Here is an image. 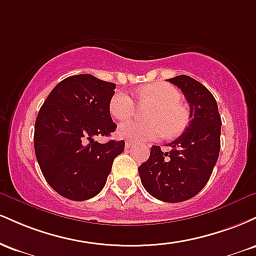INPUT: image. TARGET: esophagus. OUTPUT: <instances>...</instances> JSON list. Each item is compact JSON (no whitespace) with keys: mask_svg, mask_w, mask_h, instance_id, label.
Here are the masks:
<instances>
[{"mask_svg":"<svg viewBox=\"0 0 256 256\" xmlns=\"http://www.w3.org/2000/svg\"><path fill=\"white\" fill-rule=\"evenodd\" d=\"M125 146H126V148H131V146H134V143H132V142H130V140H128V142H126L125 143Z\"/></svg>","mask_w":256,"mask_h":256,"instance_id":"1","label":"esophagus"}]
</instances>
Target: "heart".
Instances as JSON below:
<instances>
[{
  "label": "heart",
  "instance_id": "obj_1",
  "mask_svg": "<svg viewBox=\"0 0 256 256\" xmlns=\"http://www.w3.org/2000/svg\"><path fill=\"white\" fill-rule=\"evenodd\" d=\"M140 104H152L146 112L149 120H131L119 126L120 137L134 142L158 140L166 134L176 137L185 130L189 113L180 104L182 94L165 82H155L140 88L137 92ZM110 112L118 120H126L136 113V102L128 94L118 91L112 96Z\"/></svg>",
  "mask_w": 256,
  "mask_h": 256
}]
</instances>
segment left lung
Masks as SVG:
<instances>
[{
	"instance_id": "1",
	"label": "left lung",
	"mask_w": 256,
	"mask_h": 256,
	"mask_svg": "<svg viewBox=\"0 0 256 256\" xmlns=\"http://www.w3.org/2000/svg\"><path fill=\"white\" fill-rule=\"evenodd\" d=\"M182 90L190 106V122L165 152L152 146L150 156L138 167L140 182L152 198L183 202L201 192L210 180L220 152L222 118L210 91L188 76L167 79Z\"/></svg>"
}]
</instances>
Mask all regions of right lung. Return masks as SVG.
<instances>
[{
  "instance_id": "right-lung-1",
  "label": "right lung",
  "mask_w": 256,
  "mask_h": 256,
  "mask_svg": "<svg viewBox=\"0 0 256 256\" xmlns=\"http://www.w3.org/2000/svg\"><path fill=\"white\" fill-rule=\"evenodd\" d=\"M114 89V83L91 74L71 76L52 90L40 107L34 152L46 180L64 198L84 201L98 195L114 158L124 152V140H94L116 128L110 113Z\"/></svg>"
}]
</instances>
